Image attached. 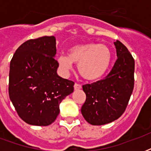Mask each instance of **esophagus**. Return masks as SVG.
<instances>
[{
	"label": "esophagus",
	"mask_w": 151,
	"mask_h": 151,
	"mask_svg": "<svg viewBox=\"0 0 151 151\" xmlns=\"http://www.w3.org/2000/svg\"><path fill=\"white\" fill-rule=\"evenodd\" d=\"M73 87H74V90H79L81 88V85H79V84H78V83H75Z\"/></svg>",
	"instance_id": "esophagus-1"
}]
</instances>
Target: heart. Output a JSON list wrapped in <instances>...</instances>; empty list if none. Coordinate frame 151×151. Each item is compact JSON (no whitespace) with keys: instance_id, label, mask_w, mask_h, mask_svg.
I'll return each mask as SVG.
<instances>
[{"instance_id":"b5f03b06","label":"heart","mask_w":151,"mask_h":151,"mask_svg":"<svg viewBox=\"0 0 151 151\" xmlns=\"http://www.w3.org/2000/svg\"><path fill=\"white\" fill-rule=\"evenodd\" d=\"M110 60L109 48L105 45L96 43L76 45L69 49L68 56L61 55L58 57L62 70L66 73L72 69L73 63L78 64L80 74L88 81L102 78L108 70Z\"/></svg>"}]
</instances>
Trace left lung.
Listing matches in <instances>:
<instances>
[{
  "label": "left lung",
  "instance_id": "8db88e82",
  "mask_svg": "<svg viewBox=\"0 0 151 151\" xmlns=\"http://www.w3.org/2000/svg\"><path fill=\"white\" fill-rule=\"evenodd\" d=\"M117 59L105 78L83 85L86 99L83 117L92 125L108 124L119 118L126 109L134 88L135 61L128 48L114 42Z\"/></svg>",
  "mask_w": 151,
  "mask_h": 151
}]
</instances>
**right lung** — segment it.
Wrapping results in <instances>:
<instances>
[{
    "label": "right lung",
    "mask_w": 151,
    "mask_h": 151,
    "mask_svg": "<svg viewBox=\"0 0 151 151\" xmlns=\"http://www.w3.org/2000/svg\"><path fill=\"white\" fill-rule=\"evenodd\" d=\"M55 41L54 36L28 40L11 60L9 98L21 119L32 125L54 122L62 100L73 92L74 82L57 74Z\"/></svg>",
    "instance_id": "add662e5"
}]
</instances>
